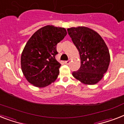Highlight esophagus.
<instances>
[{
    "label": "esophagus",
    "instance_id": "1",
    "mask_svg": "<svg viewBox=\"0 0 124 124\" xmlns=\"http://www.w3.org/2000/svg\"><path fill=\"white\" fill-rule=\"evenodd\" d=\"M65 64H67V65H69L70 64V60H67V61H65Z\"/></svg>",
    "mask_w": 124,
    "mask_h": 124
}]
</instances>
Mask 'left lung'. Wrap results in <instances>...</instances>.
Returning <instances> with one entry per match:
<instances>
[{"label": "left lung", "mask_w": 124, "mask_h": 124, "mask_svg": "<svg viewBox=\"0 0 124 124\" xmlns=\"http://www.w3.org/2000/svg\"><path fill=\"white\" fill-rule=\"evenodd\" d=\"M67 32L78 49L81 66L72 76L86 85H94L106 72L110 55L107 46L97 32L86 27H71Z\"/></svg>", "instance_id": "8db88e82"}]
</instances>
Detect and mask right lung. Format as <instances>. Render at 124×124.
I'll return each mask as SVG.
<instances>
[{
  "label": "right lung",
  "mask_w": 124,
  "mask_h": 124,
  "mask_svg": "<svg viewBox=\"0 0 124 124\" xmlns=\"http://www.w3.org/2000/svg\"><path fill=\"white\" fill-rule=\"evenodd\" d=\"M67 34L64 28L46 25L27 41L21 56V67L27 80L42 88L54 82L61 64L55 59L57 45Z\"/></svg>",
  "instance_id": "right-lung-1"
}]
</instances>
